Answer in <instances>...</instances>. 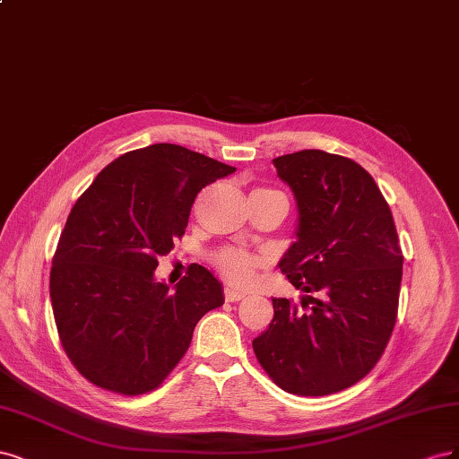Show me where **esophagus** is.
Wrapping results in <instances>:
<instances>
[{
  "label": "esophagus",
  "instance_id": "obj_1",
  "mask_svg": "<svg viewBox=\"0 0 459 459\" xmlns=\"http://www.w3.org/2000/svg\"><path fill=\"white\" fill-rule=\"evenodd\" d=\"M246 298V293L242 291H236L234 288H225V301L229 303H236V301H242Z\"/></svg>",
  "mask_w": 459,
  "mask_h": 459
}]
</instances>
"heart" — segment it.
<instances>
[{
  "instance_id": "b5f03b06",
  "label": "heart",
  "mask_w": 459,
  "mask_h": 459,
  "mask_svg": "<svg viewBox=\"0 0 459 459\" xmlns=\"http://www.w3.org/2000/svg\"><path fill=\"white\" fill-rule=\"evenodd\" d=\"M215 267L230 284L249 288L255 284L257 269L263 264V259L255 254H249L240 247H225L215 255Z\"/></svg>"
}]
</instances>
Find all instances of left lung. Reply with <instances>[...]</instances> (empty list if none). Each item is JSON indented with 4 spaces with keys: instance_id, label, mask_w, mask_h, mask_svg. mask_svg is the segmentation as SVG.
<instances>
[{
    "instance_id": "8db88e82",
    "label": "left lung",
    "mask_w": 459,
    "mask_h": 459,
    "mask_svg": "<svg viewBox=\"0 0 459 459\" xmlns=\"http://www.w3.org/2000/svg\"><path fill=\"white\" fill-rule=\"evenodd\" d=\"M298 200V242L280 271L305 291L274 298V318L254 339L264 372L301 396L343 391L385 351L398 310L403 249L387 200L357 161L324 151L273 160Z\"/></svg>"
}]
</instances>
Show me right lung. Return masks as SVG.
I'll return each instance as SVG.
<instances>
[{"instance_id":"right-lung-1","label":"right lung","mask_w":459,"mask_h":459,"mask_svg":"<svg viewBox=\"0 0 459 459\" xmlns=\"http://www.w3.org/2000/svg\"><path fill=\"white\" fill-rule=\"evenodd\" d=\"M234 171L158 143L110 161L74 204L49 293L63 349L93 385L154 391L185 357L198 320L223 305V288L202 264H190L175 291L154 271L185 234L198 192Z\"/></svg>"}]
</instances>
